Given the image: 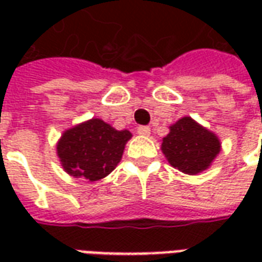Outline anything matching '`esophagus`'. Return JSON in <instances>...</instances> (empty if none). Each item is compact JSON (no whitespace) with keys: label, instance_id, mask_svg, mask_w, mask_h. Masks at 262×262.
<instances>
[{"label":"esophagus","instance_id":"esophagus-1","mask_svg":"<svg viewBox=\"0 0 262 262\" xmlns=\"http://www.w3.org/2000/svg\"><path fill=\"white\" fill-rule=\"evenodd\" d=\"M137 133H139L140 136H148V135H150V127H148V126H139V127H137Z\"/></svg>","mask_w":262,"mask_h":262}]
</instances>
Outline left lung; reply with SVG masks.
Returning <instances> with one entry per match:
<instances>
[{"instance_id": "8db88e82", "label": "left lung", "mask_w": 262, "mask_h": 262, "mask_svg": "<svg viewBox=\"0 0 262 262\" xmlns=\"http://www.w3.org/2000/svg\"><path fill=\"white\" fill-rule=\"evenodd\" d=\"M161 150L174 168L193 176L210 165L220 151V143L212 132L185 116L171 126Z\"/></svg>"}]
</instances>
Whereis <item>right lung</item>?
Listing matches in <instances>:
<instances>
[{
  "label": "right lung",
  "mask_w": 262,
  "mask_h": 262,
  "mask_svg": "<svg viewBox=\"0 0 262 262\" xmlns=\"http://www.w3.org/2000/svg\"><path fill=\"white\" fill-rule=\"evenodd\" d=\"M130 137L129 130H116L103 120L91 119L63 133L57 156L70 176L98 181L116 168Z\"/></svg>",
  "instance_id": "right-lung-1"
}]
</instances>
